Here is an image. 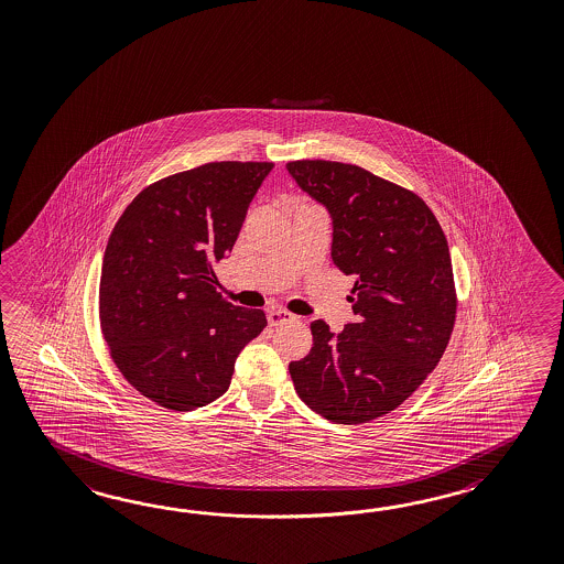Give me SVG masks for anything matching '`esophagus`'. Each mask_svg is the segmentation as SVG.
<instances>
[{
    "mask_svg": "<svg viewBox=\"0 0 564 564\" xmlns=\"http://www.w3.org/2000/svg\"><path fill=\"white\" fill-rule=\"evenodd\" d=\"M290 318H292V315L286 313V311H282V308H270V311H268V323H270L272 327L284 325Z\"/></svg>",
    "mask_w": 564,
    "mask_h": 564,
    "instance_id": "34e87169",
    "label": "esophagus"
}]
</instances>
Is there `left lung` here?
<instances>
[{"label": "left lung", "mask_w": 564, "mask_h": 564, "mask_svg": "<svg viewBox=\"0 0 564 564\" xmlns=\"http://www.w3.org/2000/svg\"><path fill=\"white\" fill-rule=\"evenodd\" d=\"M302 193L328 210L330 258L354 275V323H311L313 349L290 364L302 402L337 424L380 419L429 378L455 325L446 237L422 198L354 164L289 162Z\"/></svg>", "instance_id": "8db88e82"}]
</instances>
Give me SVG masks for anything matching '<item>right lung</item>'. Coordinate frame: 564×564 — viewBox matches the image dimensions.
<instances>
[{
	"instance_id": "obj_1",
	"label": "right lung",
	"mask_w": 564,
	"mask_h": 564,
	"mask_svg": "<svg viewBox=\"0 0 564 564\" xmlns=\"http://www.w3.org/2000/svg\"><path fill=\"white\" fill-rule=\"evenodd\" d=\"M272 162H209L144 188L107 241L99 316L138 392L171 410L221 398L237 355L268 325L224 301L213 268L229 256Z\"/></svg>"
}]
</instances>
